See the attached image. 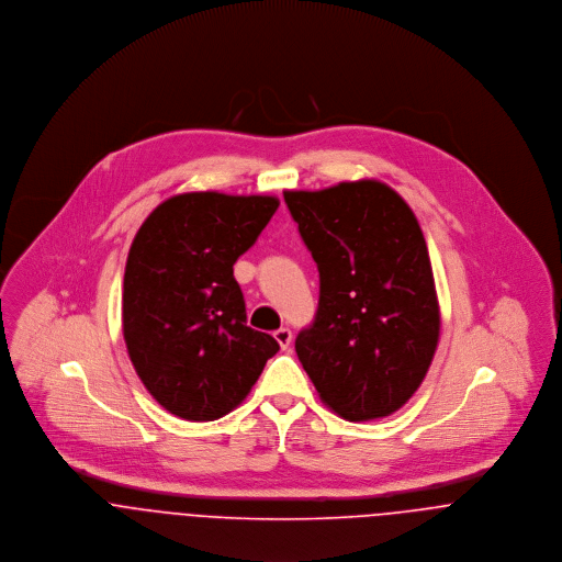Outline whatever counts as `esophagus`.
I'll list each match as a JSON object with an SVG mask.
<instances>
[{
    "label": "esophagus",
    "mask_w": 562,
    "mask_h": 562,
    "mask_svg": "<svg viewBox=\"0 0 562 562\" xmlns=\"http://www.w3.org/2000/svg\"><path fill=\"white\" fill-rule=\"evenodd\" d=\"M273 338L278 340V345L286 351L289 347H291V340H293V331L289 329V327H280V329H276L273 331Z\"/></svg>",
    "instance_id": "34e87169"
}]
</instances>
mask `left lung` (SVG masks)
Wrapping results in <instances>:
<instances>
[{
	"label": "left lung",
	"mask_w": 562,
	"mask_h": 562,
	"mask_svg": "<svg viewBox=\"0 0 562 562\" xmlns=\"http://www.w3.org/2000/svg\"><path fill=\"white\" fill-rule=\"evenodd\" d=\"M318 267V308L295 351L321 396L351 423L385 418L420 387L439 340L429 250L407 202L362 179L284 191Z\"/></svg>",
	"instance_id": "8db88e82"
}]
</instances>
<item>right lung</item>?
Segmentation results:
<instances>
[{"mask_svg":"<svg viewBox=\"0 0 562 562\" xmlns=\"http://www.w3.org/2000/svg\"><path fill=\"white\" fill-rule=\"evenodd\" d=\"M280 200L189 191L161 202L126 256L123 334L133 369L170 414L209 423L233 412L280 349L248 327L233 265Z\"/></svg>","mask_w":562,"mask_h":562,"instance_id":"add662e5","label":"right lung"}]
</instances>
